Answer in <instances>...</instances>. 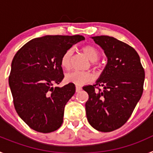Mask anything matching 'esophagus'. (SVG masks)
I'll use <instances>...</instances> for the list:
<instances>
[{"label":"esophagus","instance_id":"34e87169","mask_svg":"<svg viewBox=\"0 0 153 153\" xmlns=\"http://www.w3.org/2000/svg\"><path fill=\"white\" fill-rule=\"evenodd\" d=\"M81 90H82V88H81V87H79V86H76V93L81 91Z\"/></svg>","mask_w":153,"mask_h":153}]
</instances>
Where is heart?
<instances>
[{"label":"heart","instance_id":"1","mask_svg":"<svg viewBox=\"0 0 153 153\" xmlns=\"http://www.w3.org/2000/svg\"><path fill=\"white\" fill-rule=\"evenodd\" d=\"M83 51L86 56L93 62V65L96 64V61L100 59V52L98 50L91 45H86L83 47ZM73 51L72 48L67 50L63 54L60 60L62 67L64 69H69L70 66V60L72 57ZM65 79L68 83L75 84L76 86H83L86 83H90L93 79V74L90 72H84V71H72L65 76Z\"/></svg>","mask_w":153,"mask_h":153}]
</instances>
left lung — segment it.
<instances>
[{
    "instance_id": "obj_1",
    "label": "left lung",
    "mask_w": 153,
    "mask_h": 153,
    "mask_svg": "<svg viewBox=\"0 0 153 153\" xmlns=\"http://www.w3.org/2000/svg\"><path fill=\"white\" fill-rule=\"evenodd\" d=\"M92 38L108 61L96 84L83 87L89 95L86 117L97 130L112 132L127 122L141 98L145 71L137 52L127 44L109 36Z\"/></svg>"
}]
</instances>
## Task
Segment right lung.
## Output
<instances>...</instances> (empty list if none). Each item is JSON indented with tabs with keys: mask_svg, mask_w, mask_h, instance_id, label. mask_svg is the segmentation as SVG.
<instances>
[{
	"mask_svg": "<svg viewBox=\"0 0 153 153\" xmlns=\"http://www.w3.org/2000/svg\"><path fill=\"white\" fill-rule=\"evenodd\" d=\"M81 35H47L31 40L13 57L9 86L19 117L39 132H53L63 123L65 105L76 91L75 85L53 87L63 80L60 60Z\"/></svg>",
	"mask_w": 153,
	"mask_h": 153,
	"instance_id": "right-lung-1",
	"label": "right lung"
}]
</instances>
